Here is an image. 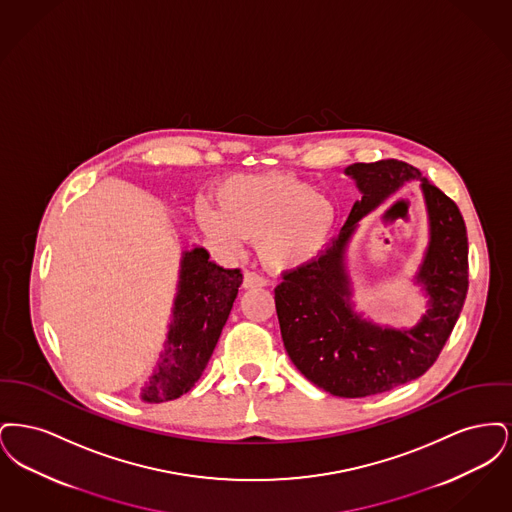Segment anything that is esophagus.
Wrapping results in <instances>:
<instances>
[{"label":"esophagus","instance_id":"34e87169","mask_svg":"<svg viewBox=\"0 0 512 512\" xmlns=\"http://www.w3.org/2000/svg\"><path fill=\"white\" fill-rule=\"evenodd\" d=\"M267 286V280L263 278V276H259L257 272H245L244 274V284H242V288L244 290H257V288H265Z\"/></svg>","mask_w":512,"mask_h":512}]
</instances>
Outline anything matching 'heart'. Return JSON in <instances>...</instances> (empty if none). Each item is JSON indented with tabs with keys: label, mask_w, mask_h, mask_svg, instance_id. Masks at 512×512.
I'll list each match as a JSON object with an SVG mask.
<instances>
[{
	"label": "heart",
	"mask_w": 512,
	"mask_h": 512,
	"mask_svg": "<svg viewBox=\"0 0 512 512\" xmlns=\"http://www.w3.org/2000/svg\"><path fill=\"white\" fill-rule=\"evenodd\" d=\"M217 209L195 207L199 228L215 242H257L265 267L295 272L317 261L330 244L338 211L317 188L288 172L232 174L213 190Z\"/></svg>",
	"instance_id": "obj_1"
}]
</instances>
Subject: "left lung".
I'll list each match as a JSON object with an SVG mask.
<instances>
[{"mask_svg": "<svg viewBox=\"0 0 512 512\" xmlns=\"http://www.w3.org/2000/svg\"><path fill=\"white\" fill-rule=\"evenodd\" d=\"M345 174L355 180L361 199L313 265L284 274L274 301L284 347L297 370L320 390L355 399L407 384L434 365L463 311L468 238L455 201L413 165L384 159L349 165ZM413 179L421 180L429 215V245L414 278L427 297V311L411 329H393L356 311L346 249L358 220Z\"/></svg>", "mask_w": 512, "mask_h": 512, "instance_id": "8db88e82", "label": "left lung"}]
</instances>
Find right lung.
<instances>
[{"instance_id":"obj_1","label":"right lung","mask_w":512,"mask_h":512,"mask_svg":"<svg viewBox=\"0 0 512 512\" xmlns=\"http://www.w3.org/2000/svg\"><path fill=\"white\" fill-rule=\"evenodd\" d=\"M209 257L201 245L182 251L167 340L140 393L144 403H165L188 393L215 351L244 274Z\"/></svg>"}]
</instances>
